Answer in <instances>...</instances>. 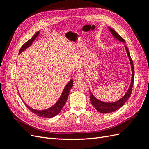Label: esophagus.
<instances>
[{"instance_id": "1", "label": "esophagus", "mask_w": 149, "mask_h": 149, "mask_svg": "<svg viewBox=\"0 0 149 149\" xmlns=\"http://www.w3.org/2000/svg\"><path fill=\"white\" fill-rule=\"evenodd\" d=\"M83 79V73H78L74 77V81L76 82L81 81H82Z\"/></svg>"}]
</instances>
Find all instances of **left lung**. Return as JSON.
Listing matches in <instances>:
<instances>
[{
    "label": "left lung",
    "instance_id": "1",
    "mask_svg": "<svg viewBox=\"0 0 149 149\" xmlns=\"http://www.w3.org/2000/svg\"><path fill=\"white\" fill-rule=\"evenodd\" d=\"M109 31H111V33L112 35L113 36L114 38L116 40H118V41L121 42L123 43H125L124 40L116 32V31L112 29V28L108 27ZM125 48L126 52H127V56L129 57V60L130 61V66H131V70H132V78H131V83H130V86L127 90V93H126L124 96L120 99L119 100L117 101L116 102H103L100 100H97V98L94 96L93 94H92L91 91L89 90V93H90V101H91V104L96 108V109L99 111L101 113H104V114H107V113H110V112H114L119 109L120 107L123 106L125 102L127 101V100L130 97V94H131L132 92V86L134 84V65H133V61L131 57L130 56V53L129 52V49L127 47L125 46Z\"/></svg>",
    "mask_w": 149,
    "mask_h": 149
}]
</instances>
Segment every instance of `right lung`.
Returning <instances> with one entry per match:
<instances>
[{
    "mask_svg": "<svg viewBox=\"0 0 149 149\" xmlns=\"http://www.w3.org/2000/svg\"><path fill=\"white\" fill-rule=\"evenodd\" d=\"M39 33H40V32L38 31L33 36L32 38H30L29 41L26 42L25 43H24L23 45L22 46V47L20 49L19 54H20L22 52L24 51L25 49L29 48L31 45L32 44V43L36 39V38L38 37ZM73 80L71 79L70 81V82L65 86V87L61 94L59 100L57 101V102L55 104H54L53 106L48 108V109H44L42 111L36 110V109H33V108H31L30 106H29L27 104H26V103H25H25V104L26 106V107H27L31 112H32L33 113L38 116L39 117H42V118H53V117L55 116L60 113V112L61 111L64 105L65 104V103L67 101L68 96L70 89L72 88V87H73Z\"/></svg>",
    "mask_w": 149,
    "mask_h": 149,
    "instance_id": "obj_1",
    "label": "right lung"
}]
</instances>
